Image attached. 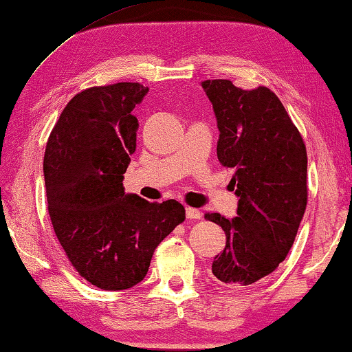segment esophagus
I'll return each instance as SVG.
<instances>
[{
	"label": "esophagus",
	"instance_id": "1",
	"mask_svg": "<svg viewBox=\"0 0 352 352\" xmlns=\"http://www.w3.org/2000/svg\"><path fill=\"white\" fill-rule=\"evenodd\" d=\"M186 216L189 219H200L201 218V211L197 210V208H190V206H187V208H186Z\"/></svg>",
	"mask_w": 352,
	"mask_h": 352
}]
</instances>
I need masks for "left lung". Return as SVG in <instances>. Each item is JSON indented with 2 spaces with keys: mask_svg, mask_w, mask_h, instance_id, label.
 I'll return each instance as SVG.
<instances>
[{
  "mask_svg": "<svg viewBox=\"0 0 352 352\" xmlns=\"http://www.w3.org/2000/svg\"><path fill=\"white\" fill-rule=\"evenodd\" d=\"M201 88L218 122V160L234 168L237 216L205 218L221 226L226 247L211 272L218 280L252 285L276 271L290 252L307 204L306 146L271 89L247 91L229 80Z\"/></svg>",
  "mask_w": 352,
  "mask_h": 352,
  "instance_id": "8db88e82",
  "label": "left lung"
}]
</instances>
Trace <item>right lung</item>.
<instances>
[{
    "mask_svg": "<svg viewBox=\"0 0 352 352\" xmlns=\"http://www.w3.org/2000/svg\"><path fill=\"white\" fill-rule=\"evenodd\" d=\"M147 93L139 83L81 91L46 144L43 173L52 228L72 266L102 290L141 282L155 248L186 218L179 201L152 204L124 192L139 128L133 110Z\"/></svg>",
    "mask_w": 352,
    "mask_h": 352,
    "instance_id": "right-lung-1",
    "label": "right lung"
}]
</instances>
